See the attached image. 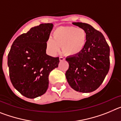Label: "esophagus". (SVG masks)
<instances>
[{"label":"esophagus","instance_id":"34e87169","mask_svg":"<svg viewBox=\"0 0 121 121\" xmlns=\"http://www.w3.org/2000/svg\"><path fill=\"white\" fill-rule=\"evenodd\" d=\"M59 60H60V61H62V60H65V58L62 57V56H60V57H59Z\"/></svg>","mask_w":121,"mask_h":121}]
</instances>
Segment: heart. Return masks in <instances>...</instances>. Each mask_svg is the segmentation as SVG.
Here are the masks:
<instances>
[{"label":"heart","mask_w":121,"mask_h":121,"mask_svg":"<svg viewBox=\"0 0 121 121\" xmlns=\"http://www.w3.org/2000/svg\"><path fill=\"white\" fill-rule=\"evenodd\" d=\"M87 41V33L84 28L75 26H59L53 33V38L49 37L46 47L49 54L54 56L62 48L68 56H75L81 53Z\"/></svg>","instance_id":"heart-1"}]
</instances>
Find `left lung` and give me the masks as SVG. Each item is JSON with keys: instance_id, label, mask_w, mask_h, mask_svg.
<instances>
[{"instance_id": "1", "label": "left lung", "mask_w": 121, "mask_h": 121, "mask_svg": "<svg viewBox=\"0 0 121 121\" xmlns=\"http://www.w3.org/2000/svg\"><path fill=\"white\" fill-rule=\"evenodd\" d=\"M87 33V41L79 54L69 56V68L65 73L73 89L82 93L96 90L103 82L110 69V47L104 36L88 23L73 22Z\"/></svg>"}]
</instances>
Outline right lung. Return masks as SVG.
Returning <instances> with one entry per match:
<instances>
[{"label":"right lung","instance_id":"add662e5","mask_svg":"<svg viewBox=\"0 0 121 121\" xmlns=\"http://www.w3.org/2000/svg\"><path fill=\"white\" fill-rule=\"evenodd\" d=\"M53 23H42L15 39L8 55L9 78L21 95L30 99L42 96L48 87V76L58 67L59 57L46 54V42Z\"/></svg>","mask_w":121,"mask_h":121}]
</instances>
